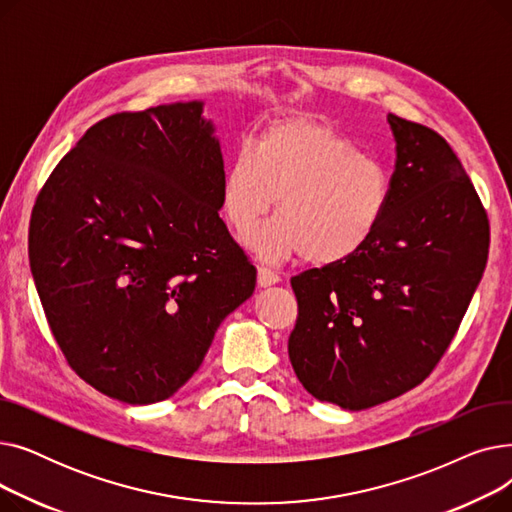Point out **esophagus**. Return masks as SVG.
<instances>
[{"mask_svg":"<svg viewBox=\"0 0 512 512\" xmlns=\"http://www.w3.org/2000/svg\"><path fill=\"white\" fill-rule=\"evenodd\" d=\"M257 282H259V286H272V284H278V282H280V274H278V272H274L272 267L259 265V267H257Z\"/></svg>","mask_w":512,"mask_h":512,"instance_id":"obj_1","label":"esophagus"}]
</instances>
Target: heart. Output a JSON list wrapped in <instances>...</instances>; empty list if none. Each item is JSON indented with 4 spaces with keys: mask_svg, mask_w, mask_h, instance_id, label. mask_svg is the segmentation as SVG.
<instances>
[{
    "mask_svg": "<svg viewBox=\"0 0 512 512\" xmlns=\"http://www.w3.org/2000/svg\"><path fill=\"white\" fill-rule=\"evenodd\" d=\"M276 196L278 218L257 228L249 247L263 259L303 253L315 265H332L357 255L380 230L392 182L382 161L363 155L334 126L284 118L259 134L255 151L240 147L228 161L224 218L245 234Z\"/></svg>",
    "mask_w": 512,
    "mask_h": 512,
    "instance_id": "heart-1",
    "label": "heart"
}]
</instances>
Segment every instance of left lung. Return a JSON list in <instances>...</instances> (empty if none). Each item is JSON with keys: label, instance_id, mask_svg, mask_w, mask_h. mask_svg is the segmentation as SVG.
Instances as JSON below:
<instances>
[{"label": "left lung", "instance_id": "1", "mask_svg": "<svg viewBox=\"0 0 512 512\" xmlns=\"http://www.w3.org/2000/svg\"><path fill=\"white\" fill-rule=\"evenodd\" d=\"M396 170L386 218L346 261L290 280L299 315L288 357L317 400L361 411L436 369L486 270L490 222L440 134L388 114Z\"/></svg>", "mask_w": 512, "mask_h": 512}]
</instances>
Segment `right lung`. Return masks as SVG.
<instances>
[{
	"label": "right lung",
	"mask_w": 512,
	"mask_h": 512,
	"mask_svg": "<svg viewBox=\"0 0 512 512\" xmlns=\"http://www.w3.org/2000/svg\"><path fill=\"white\" fill-rule=\"evenodd\" d=\"M203 103L93 124L37 195L29 259L80 380L128 405L178 392L257 270L220 218L224 159Z\"/></svg>",
	"instance_id": "obj_1"
}]
</instances>
